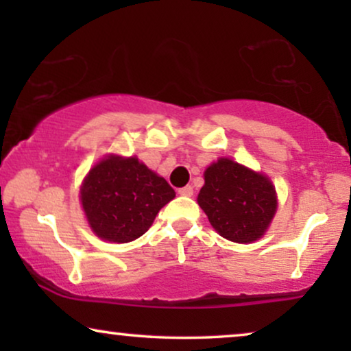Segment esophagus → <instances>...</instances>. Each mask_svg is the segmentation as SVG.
I'll return each mask as SVG.
<instances>
[{"label":"esophagus","instance_id":"esophagus-1","mask_svg":"<svg viewBox=\"0 0 351 351\" xmlns=\"http://www.w3.org/2000/svg\"><path fill=\"white\" fill-rule=\"evenodd\" d=\"M179 195H182V196H191V195H193V186H191V185L182 186V189H179Z\"/></svg>","mask_w":351,"mask_h":351}]
</instances>
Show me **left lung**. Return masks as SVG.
<instances>
[{"mask_svg":"<svg viewBox=\"0 0 351 351\" xmlns=\"http://www.w3.org/2000/svg\"><path fill=\"white\" fill-rule=\"evenodd\" d=\"M198 204L220 237L233 243L256 241L276 213L271 182L227 158L204 172Z\"/></svg>","mask_w":351,"mask_h":351,"instance_id":"8db88e82","label":"left lung"}]
</instances>
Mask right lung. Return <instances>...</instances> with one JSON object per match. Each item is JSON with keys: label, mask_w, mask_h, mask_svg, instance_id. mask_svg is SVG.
Segmentation results:
<instances>
[{"label": "right lung", "mask_w": 351, "mask_h": 351, "mask_svg": "<svg viewBox=\"0 0 351 351\" xmlns=\"http://www.w3.org/2000/svg\"><path fill=\"white\" fill-rule=\"evenodd\" d=\"M174 196V189L137 158H105L81 186V204L90 228L113 243L142 237Z\"/></svg>", "instance_id": "add662e5"}]
</instances>
